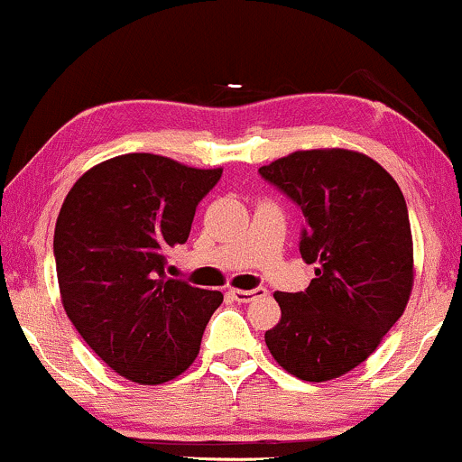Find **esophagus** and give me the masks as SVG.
<instances>
[{"instance_id": "obj_1", "label": "esophagus", "mask_w": 462, "mask_h": 462, "mask_svg": "<svg viewBox=\"0 0 462 462\" xmlns=\"http://www.w3.org/2000/svg\"><path fill=\"white\" fill-rule=\"evenodd\" d=\"M226 293H229L236 301H242V304H246V301H253L254 298H263L267 291H265V289H250V291H246V289H229Z\"/></svg>"}]
</instances>
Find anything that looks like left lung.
Returning a JSON list of instances; mask_svg holds the SVG:
<instances>
[{
	"instance_id": "obj_1",
	"label": "left lung",
	"mask_w": 462,
	"mask_h": 462,
	"mask_svg": "<svg viewBox=\"0 0 462 462\" xmlns=\"http://www.w3.org/2000/svg\"><path fill=\"white\" fill-rule=\"evenodd\" d=\"M259 173L301 208L300 253L317 263L306 291L274 293L281 321L265 345L293 377L338 379L407 309L415 267L405 197L377 161L343 147L293 152Z\"/></svg>"
}]
</instances>
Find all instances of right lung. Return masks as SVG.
I'll return each mask as SVG.
<instances>
[{"label":"right lung","mask_w":462,"mask_h":462,"mask_svg":"<svg viewBox=\"0 0 462 462\" xmlns=\"http://www.w3.org/2000/svg\"><path fill=\"white\" fill-rule=\"evenodd\" d=\"M220 175V167L122 153L85 171L66 195L53 237L61 304L119 377L161 385L197 360L222 293L173 281L164 263Z\"/></svg>","instance_id":"right-lung-1"}]
</instances>
